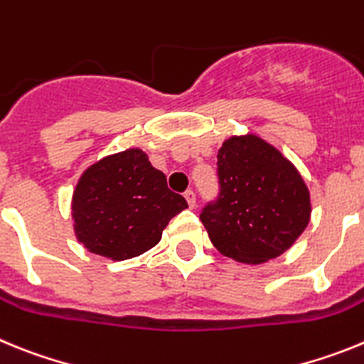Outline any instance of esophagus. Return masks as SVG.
<instances>
[{"mask_svg":"<svg viewBox=\"0 0 364 364\" xmlns=\"http://www.w3.org/2000/svg\"><path fill=\"white\" fill-rule=\"evenodd\" d=\"M184 198L188 200L189 208H195V204H197V197H195V193H193L191 189H188V191L184 193Z\"/></svg>","mask_w":364,"mask_h":364,"instance_id":"34e87169","label":"esophagus"}]
</instances>
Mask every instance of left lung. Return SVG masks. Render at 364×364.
<instances>
[{
	"label": "left lung",
	"mask_w": 364,
	"mask_h": 364,
	"mask_svg": "<svg viewBox=\"0 0 364 364\" xmlns=\"http://www.w3.org/2000/svg\"><path fill=\"white\" fill-rule=\"evenodd\" d=\"M218 197L200 220L222 255L260 264L282 255L310 222V193L294 164L255 134L231 136L217 154Z\"/></svg>",
	"instance_id": "8db88e82"
}]
</instances>
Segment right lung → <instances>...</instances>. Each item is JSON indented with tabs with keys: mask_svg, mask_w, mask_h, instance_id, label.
I'll return each mask as SVG.
<instances>
[{
	"mask_svg": "<svg viewBox=\"0 0 364 364\" xmlns=\"http://www.w3.org/2000/svg\"><path fill=\"white\" fill-rule=\"evenodd\" d=\"M188 208L142 149L105 156L85 169L73 195L74 231L96 255L125 260L160 242L175 215Z\"/></svg>",
	"mask_w": 364,
	"mask_h": 364,
	"instance_id": "right-lung-1",
	"label": "right lung"
}]
</instances>
